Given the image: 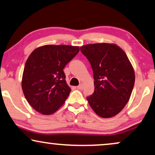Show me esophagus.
Here are the masks:
<instances>
[{
    "instance_id": "esophagus-1",
    "label": "esophagus",
    "mask_w": 155,
    "mask_h": 155,
    "mask_svg": "<svg viewBox=\"0 0 155 155\" xmlns=\"http://www.w3.org/2000/svg\"><path fill=\"white\" fill-rule=\"evenodd\" d=\"M77 89H79V90H82V89H84V85H83V84H79V85L77 87Z\"/></svg>"
}]
</instances>
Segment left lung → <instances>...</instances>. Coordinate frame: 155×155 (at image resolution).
Returning <instances> with one entry per match:
<instances>
[{
    "label": "left lung",
    "instance_id": "8db88e82",
    "mask_svg": "<svg viewBox=\"0 0 155 155\" xmlns=\"http://www.w3.org/2000/svg\"><path fill=\"white\" fill-rule=\"evenodd\" d=\"M91 64L94 91L87 97L90 107L103 118L114 117L130 99L134 87V71L127 54L114 44H93L81 47Z\"/></svg>",
    "mask_w": 155,
    "mask_h": 155
}]
</instances>
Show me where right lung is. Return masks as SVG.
Returning <instances> with one entry per match:
<instances>
[{"label":"right lung","instance_id":"add662e5","mask_svg":"<svg viewBox=\"0 0 155 155\" xmlns=\"http://www.w3.org/2000/svg\"><path fill=\"white\" fill-rule=\"evenodd\" d=\"M79 51V46L45 45L30 54L21 85L25 99L35 110L49 115L64 104L71 89L63 69Z\"/></svg>","mask_w":155,"mask_h":155}]
</instances>
